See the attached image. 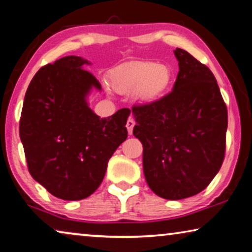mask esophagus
Returning a JSON list of instances; mask_svg holds the SVG:
<instances>
[{"label":"esophagus","instance_id":"34e87169","mask_svg":"<svg viewBox=\"0 0 252 252\" xmlns=\"http://www.w3.org/2000/svg\"><path fill=\"white\" fill-rule=\"evenodd\" d=\"M134 125H136V122H134L133 119H129L126 121V129H127V132H129V134L132 133V130H133V126Z\"/></svg>","mask_w":252,"mask_h":252}]
</instances>
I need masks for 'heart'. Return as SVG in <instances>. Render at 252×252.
<instances>
[{"label":"heart","mask_w":252,"mask_h":252,"mask_svg":"<svg viewBox=\"0 0 252 252\" xmlns=\"http://www.w3.org/2000/svg\"><path fill=\"white\" fill-rule=\"evenodd\" d=\"M110 84L115 92L131 94L137 90L138 99L153 103L163 97L172 82L168 65L150 61H134L120 65L110 73Z\"/></svg>","instance_id":"b5f03b06"}]
</instances>
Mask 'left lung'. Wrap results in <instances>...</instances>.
I'll list each match as a JSON object with an SVG mask.
<instances>
[{"label":"left lung","instance_id":"1","mask_svg":"<svg viewBox=\"0 0 252 252\" xmlns=\"http://www.w3.org/2000/svg\"><path fill=\"white\" fill-rule=\"evenodd\" d=\"M174 55L180 71L172 92L132 107L146 181L168 200L208 187L223 164L227 129L226 105L209 67L182 48Z\"/></svg>","mask_w":252,"mask_h":252}]
</instances>
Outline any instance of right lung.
<instances>
[{
  "mask_svg": "<svg viewBox=\"0 0 252 252\" xmlns=\"http://www.w3.org/2000/svg\"><path fill=\"white\" fill-rule=\"evenodd\" d=\"M80 56H64L37 71L22 106L19 133L28 171L56 198L81 200L102 183L108 159L127 137L131 111L107 119L90 110L87 96L99 81Z\"/></svg>",
  "mask_w": 252,
  "mask_h": 252,
  "instance_id": "add662e5",
  "label": "right lung"
}]
</instances>
